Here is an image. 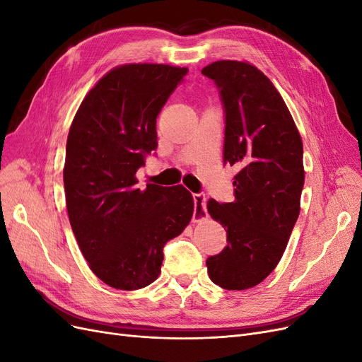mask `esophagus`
I'll return each mask as SVG.
<instances>
[{"instance_id": "obj_1", "label": "esophagus", "mask_w": 362, "mask_h": 362, "mask_svg": "<svg viewBox=\"0 0 362 362\" xmlns=\"http://www.w3.org/2000/svg\"><path fill=\"white\" fill-rule=\"evenodd\" d=\"M193 201H194V214H193V222H202L208 217L206 213V198L205 194L198 193L193 194Z\"/></svg>"}]
</instances>
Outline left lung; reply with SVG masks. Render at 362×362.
Here are the masks:
<instances>
[{"label":"left lung","mask_w":362,"mask_h":362,"mask_svg":"<svg viewBox=\"0 0 362 362\" xmlns=\"http://www.w3.org/2000/svg\"><path fill=\"white\" fill-rule=\"evenodd\" d=\"M202 74L221 89L223 161L240 169L234 202L206 204L228 238L221 254L206 259L208 276L225 290H246L275 270L299 217L303 145L287 104L254 64L218 60Z\"/></svg>","instance_id":"8db88e82"}]
</instances>
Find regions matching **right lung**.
I'll return each instance as SVG.
<instances>
[{
  "mask_svg": "<svg viewBox=\"0 0 362 362\" xmlns=\"http://www.w3.org/2000/svg\"><path fill=\"white\" fill-rule=\"evenodd\" d=\"M187 68L127 63L84 96L66 141V208L76 243L107 286L139 290L154 282L163 247L192 221L182 185L136 187V172L157 148V116Z\"/></svg>",
  "mask_w": 362,
  "mask_h": 362,
  "instance_id": "1",
  "label": "right lung"
}]
</instances>
